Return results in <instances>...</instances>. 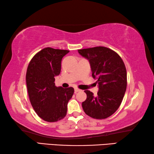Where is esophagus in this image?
I'll return each mask as SVG.
<instances>
[{
	"mask_svg": "<svg viewBox=\"0 0 154 154\" xmlns=\"http://www.w3.org/2000/svg\"><path fill=\"white\" fill-rule=\"evenodd\" d=\"M81 91H82V90L79 89V88H75V93H77L78 92H81Z\"/></svg>",
	"mask_w": 154,
	"mask_h": 154,
	"instance_id": "obj_1",
	"label": "esophagus"
}]
</instances>
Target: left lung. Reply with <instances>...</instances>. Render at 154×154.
<instances>
[{
  "instance_id": "8db88e82",
  "label": "left lung",
  "mask_w": 154,
  "mask_h": 154,
  "mask_svg": "<svg viewBox=\"0 0 154 154\" xmlns=\"http://www.w3.org/2000/svg\"><path fill=\"white\" fill-rule=\"evenodd\" d=\"M82 56L89 60L92 76L97 79V96L85 90L87 98L82 103L85 114L91 118L103 119L118 110L127 87V72L123 60L118 53L105 47L78 49Z\"/></svg>"
}]
</instances>
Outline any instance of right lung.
Here are the masks:
<instances>
[{
    "label": "right lung",
    "mask_w": 154,
    "mask_h": 154,
    "mask_svg": "<svg viewBox=\"0 0 154 154\" xmlns=\"http://www.w3.org/2000/svg\"><path fill=\"white\" fill-rule=\"evenodd\" d=\"M69 52L45 48L37 52L28 64L26 80L30 103L36 114L46 122L64 118L68 102L73 95V88L56 87L54 83V77L60 73L62 59Z\"/></svg>",
    "instance_id": "add662e5"
}]
</instances>
